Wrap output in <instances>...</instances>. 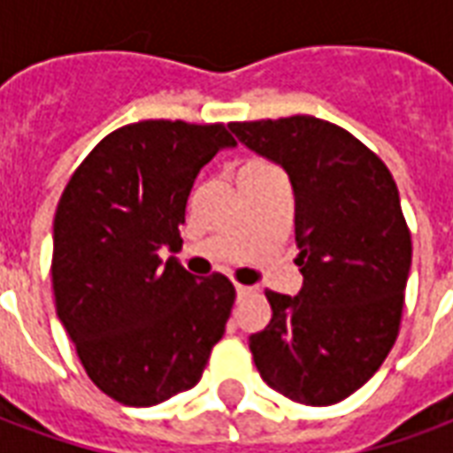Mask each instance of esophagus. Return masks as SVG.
Here are the masks:
<instances>
[{
    "instance_id": "obj_1",
    "label": "esophagus",
    "mask_w": 453,
    "mask_h": 453,
    "mask_svg": "<svg viewBox=\"0 0 453 453\" xmlns=\"http://www.w3.org/2000/svg\"><path fill=\"white\" fill-rule=\"evenodd\" d=\"M235 291H237V298H245V296L252 294V288H250V286H242V284H237Z\"/></svg>"
}]
</instances>
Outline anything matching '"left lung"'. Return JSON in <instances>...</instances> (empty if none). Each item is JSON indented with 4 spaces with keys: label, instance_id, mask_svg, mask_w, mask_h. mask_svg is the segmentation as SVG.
Returning a JSON list of instances; mask_svg holds the SVG:
<instances>
[{
    "label": "left lung",
    "instance_id": "left-lung-1",
    "mask_svg": "<svg viewBox=\"0 0 453 453\" xmlns=\"http://www.w3.org/2000/svg\"><path fill=\"white\" fill-rule=\"evenodd\" d=\"M240 142L286 169L296 196L298 296L266 291L272 320L250 337L269 388L334 405L379 371L395 344L412 240L383 159L315 116L230 123ZM233 138V140H235Z\"/></svg>",
    "mask_w": 453,
    "mask_h": 453
}]
</instances>
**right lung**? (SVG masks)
<instances>
[{"instance_id": "add662e5", "label": "right lung", "mask_w": 453, "mask_h": 453, "mask_svg": "<svg viewBox=\"0 0 453 453\" xmlns=\"http://www.w3.org/2000/svg\"><path fill=\"white\" fill-rule=\"evenodd\" d=\"M235 145L223 123L138 120L113 130L67 181L53 223V294L87 376L150 408L194 388L235 303L223 274L196 281L159 250L203 165Z\"/></svg>"}]
</instances>
